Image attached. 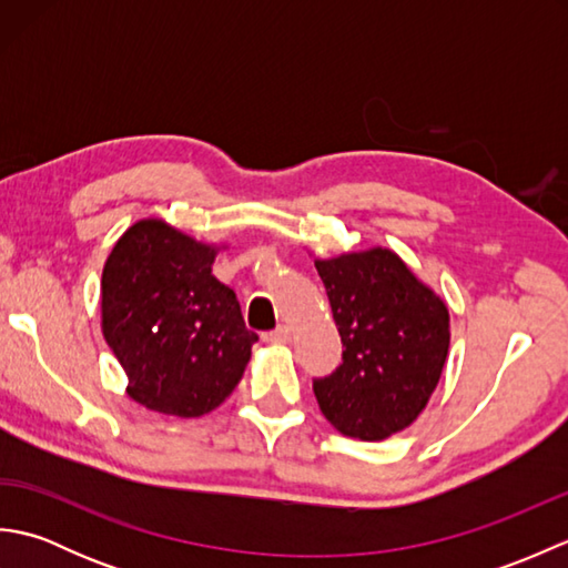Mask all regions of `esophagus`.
<instances>
[{
  "mask_svg": "<svg viewBox=\"0 0 568 568\" xmlns=\"http://www.w3.org/2000/svg\"><path fill=\"white\" fill-rule=\"evenodd\" d=\"M265 342L287 344V342H291V327H285V324H281V327H275L268 336H265Z\"/></svg>",
  "mask_w": 568,
  "mask_h": 568,
  "instance_id": "34e87169",
  "label": "esophagus"
}]
</instances>
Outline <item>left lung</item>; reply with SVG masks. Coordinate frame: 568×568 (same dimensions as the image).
<instances>
[{
    "instance_id": "8db88e82",
    "label": "left lung",
    "mask_w": 568,
    "mask_h": 568,
    "mask_svg": "<svg viewBox=\"0 0 568 568\" xmlns=\"http://www.w3.org/2000/svg\"><path fill=\"white\" fill-rule=\"evenodd\" d=\"M344 344L312 388L346 437L381 442L425 409L449 354V310L388 248L315 261Z\"/></svg>"
}]
</instances>
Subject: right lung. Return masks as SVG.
<instances>
[{
  "instance_id": "obj_1",
  "label": "right lung",
  "mask_w": 568,
  "mask_h": 568,
  "mask_svg": "<svg viewBox=\"0 0 568 568\" xmlns=\"http://www.w3.org/2000/svg\"><path fill=\"white\" fill-rule=\"evenodd\" d=\"M214 253L161 220H141L104 263V339L126 371L131 400L155 413H212L258 342L236 293L212 275Z\"/></svg>"
}]
</instances>
